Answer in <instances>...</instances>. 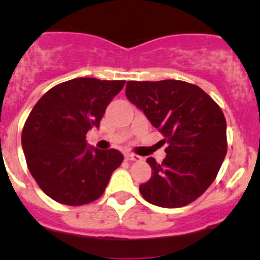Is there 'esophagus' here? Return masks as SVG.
Masks as SVG:
<instances>
[{"instance_id": "esophagus-1", "label": "esophagus", "mask_w": 260, "mask_h": 260, "mask_svg": "<svg viewBox=\"0 0 260 260\" xmlns=\"http://www.w3.org/2000/svg\"><path fill=\"white\" fill-rule=\"evenodd\" d=\"M125 158L127 161H141V156L135 155V153H125Z\"/></svg>"}]
</instances>
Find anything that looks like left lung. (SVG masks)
Segmentation results:
<instances>
[{
	"label": "left lung",
	"mask_w": 260,
	"mask_h": 260,
	"mask_svg": "<svg viewBox=\"0 0 260 260\" xmlns=\"http://www.w3.org/2000/svg\"><path fill=\"white\" fill-rule=\"evenodd\" d=\"M126 98L161 133L167 156L147 158L152 176L139 186L147 202L164 208L187 206L211 186L228 150L221 108L201 87L183 80L126 84Z\"/></svg>",
	"instance_id": "1"
}]
</instances>
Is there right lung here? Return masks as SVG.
<instances>
[{"mask_svg":"<svg viewBox=\"0 0 260 260\" xmlns=\"http://www.w3.org/2000/svg\"><path fill=\"white\" fill-rule=\"evenodd\" d=\"M125 80L75 78L50 88L32 108L22 132L29 173L53 201L68 206L92 203L104 194L122 164L117 150H87L86 134L99 127Z\"/></svg>","mask_w":260,"mask_h":260,"instance_id":"obj_1","label":"right lung"}]
</instances>
